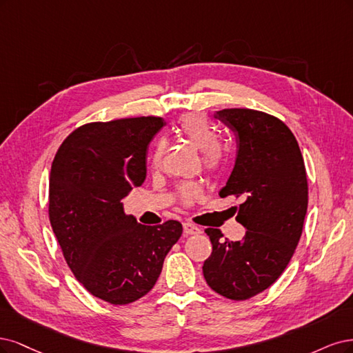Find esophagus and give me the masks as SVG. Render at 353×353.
<instances>
[{"label":"esophagus","instance_id":"1","mask_svg":"<svg viewBox=\"0 0 353 353\" xmlns=\"http://www.w3.org/2000/svg\"><path fill=\"white\" fill-rule=\"evenodd\" d=\"M183 232H185L186 236H190V234H201V233H202V230L199 229L198 225L192 224V223H189V221L183 223Z\"/></svg>","mask_w":353,"mask_h":353}]
</instances>
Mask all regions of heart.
I'll list each match as a JSON object with an SVG mask.
<instances>
[{
    "mask_svg": "<svg viewBox=\"0 0 353 353\" xmlns=\"http://www.w3.org/2000/svg\"><path fill=\"white\" fill-rule=\"evenodd\" d=\"M179 134L185 136L202 154V163L208 170H217L223 161V150L219 143V134L202 114L189 112L180 119L177 124ZM164 142L158 141L151 154V164L157 167L161 163ZM202 195V189L196 183H185L179 189V196L185 203L192 202Z\"/></svg>",
    "mask_w": 353,
    "mask_h": 353,
    "instance_id": "b5f03b06",
    "label": "heart"
}]
</instances>
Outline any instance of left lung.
<instances>
[{"label":"left lung","mask_w":353,"mask_h":353,"mask_svg":"<svg viewBox=\"0 0 353 353\" xmlns=\"http://www.w3.org/2000/svg\"><path fill=\"white\" fill-rule=\"evenodd\" d=\"M237 139L233 172L220 196H242L237 223L242 241L223 242L207 229L211 256L202 272L224 298L245 301L264 292L288 267L298 246L308 208V181L296 138L281 120L249 108L215 112Z\"/></svg>","instance_id":"8db88e82"}]
</instances>
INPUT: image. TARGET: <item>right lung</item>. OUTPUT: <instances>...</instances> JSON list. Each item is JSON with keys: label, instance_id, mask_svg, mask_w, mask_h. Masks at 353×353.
<instances>
[{"label": "right lung", "instance_id": "obj_1", "mask_svg": "<svg viewBox=\"0 0 353 353\" xmlns=\"http://www.w3.org/2000/svg\"><path fill=\"white\" fill-rule=\"evenodd\" d=\"M161 117L89 123L67 136L50 173V221L76 279L94 296L126 305L150 292L183 227L142 225L121 199L146 177Z\"/></svg>", "mask_w": 353, "mask_h": 353}]
</instances>
